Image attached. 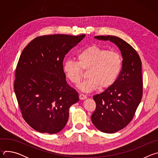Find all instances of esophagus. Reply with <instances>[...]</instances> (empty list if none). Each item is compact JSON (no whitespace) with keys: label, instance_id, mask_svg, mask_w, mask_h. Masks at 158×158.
Returning a JSON list of instances; mask_svg holds the SVG:
<instances>
[{"label":"esophagus","instance_id":"34e87169","mask_svg":"<svg viewBox=\"0 0 158 158\" xmlns=\"http://www.w3.org/2000/svg\"><path fill=\"white\" fill-rule=\"evenodd\" d=\"M86 98H87V96L85 94H79V99L81 100H84V99H85Z\"/></svg>","mask_w":158,"mask_h":158}]
</instances>
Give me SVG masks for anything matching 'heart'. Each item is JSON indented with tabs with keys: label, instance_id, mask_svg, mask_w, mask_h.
<instances>
[{
	"label": "heart",
	"instance_id": "obj_1",
	"mask_svg": "<svg viewBox=\"0 0 158 158\" xmlns=\"http://www.w3.org/2000/svg\"><path fill=\"white\" fill-rule=\"evenodd\" d=\"M77 61L67 59L62 69L66 78L77 84L82 78V70H87V77L79 85L83 92H91L98 89H107L113 85L120 74L123 59L116 51H110L96 45L89 46L77 54Z\"/></svg>",
	"mask_w": 158,
	"mask_h": 158
}]
</instances>
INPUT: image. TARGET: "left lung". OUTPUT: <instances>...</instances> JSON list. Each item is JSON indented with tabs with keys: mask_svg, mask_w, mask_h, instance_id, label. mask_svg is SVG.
Segmentation results:
<instances>
[{
	"mask_svg": "<svg viewBox=\"0 0 158 158\" xmlns=\"http://www.w3.org/2000/svg\"><path fill=\"white\" fill-rule=\"evenodd\" d=\"M95 38L114 43L123 58L122 69L116 82L93 96L96 104L91 116L93 124L103 132L114 133L132 121L142 99V63L136 50L122 39L113 35Z\"/></svg>",
	"mask_w": 158,
	"mask_h": 158,
	"instance_id": "left-lung-1",
	"label": "left lung"
}]
</instances>
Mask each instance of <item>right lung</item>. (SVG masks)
Listing matches in <instances>:
<instances>
[{
    "label": "right lung",
    "mask_w": 158,
    "mask_h": 158,
    "mask_svg": "<svg viewBox=\"0 0 158 158\" xmlns=\"http://www.w3.org/2000/svg\"><path fill=\"white\" fill-rule=\"evenodd\" d=\"M85 36L37 37L20 54L14 91L22 118L39 132H60L68 121L70 107L79 101L78 93L66 82L62 66L65 55Z\"/></svg>",
    "instance_id": "add662e5"
}]
</instances>
